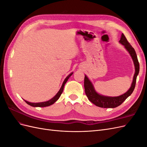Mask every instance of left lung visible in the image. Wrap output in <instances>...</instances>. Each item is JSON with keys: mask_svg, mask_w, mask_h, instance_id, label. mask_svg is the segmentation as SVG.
Listing matches in <instances>:
<instances>
[{"mask_svg": "<svg viewBox=\"0 0 147 147\" xmlns=\"http://www.w3.org/2000/svg\"><path fill=\"white\" fill-rule=\"evenodd\" d=\"M119 42L123 45L126 50L129 53L134 63L135 67V73L133 77L132 82L130 88L129 89L123 94L120 95L119 96H106L104 95H101L97 92L92 83L90 81V80L85 75H84V91H85L86 95L88 97L89 100L91 101L92 104H94L97 107L102 108H115L121 105L123 102L125 100L127 97L129 96L134 91L136 79L138 74L139 73V63L137 59V56L136 53L134 50V48L130 45L127 40L126 37L124 36L123 34H121V38Z\"/></svg>", "mask_w": 147, "mask_h": 147, "instance_id": "1", "label": "left lung"}]
</instances>
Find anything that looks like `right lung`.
<instances>
[{
  "label": "right lung",
  "mask_w": 147,
  "mask_h": 147,
  "mask_svg": "<svg viewBox=\"0 0 147 147\" xmlns=\"http://www.w3.org/2000/svg\"><path fill=\"white\" fill-rule=\"evenodd\" d=\"M73 74V72L70 73L67 77L65 80H64L63 83V84H62V86L60 88V90H59V91L57 92V94L53 97V98H51V99H50L48 101H45V102H37V103H34V102H28L27 100H24V101L27 103L28 105L32 106V107H48V106H50L52 104H53L55 103V102H56L57 100L59 99V98L60 97L62 93H63V90H64V87L65 86V84L66 83V82H67L68 79L69 78V77L71 76Z\"/></svg>",
  "instance_id": "obj_1"
}]
</instances>
